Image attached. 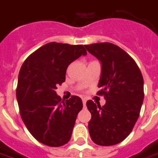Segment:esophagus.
<instances>
[{
  "label": "esophagus",
  "instance_id": "esophagus-1",
  "mask_svg": "<svg viewBox=\"0 0 158 158\" xmlns=\"http://www.w3.org/2000/svg\"><path fill=\"white\" fill-rule=\"evenodd\" d=\"M82 101H83V105H84V106H85V104H86V99H85V98H83V99H82Z\"/></svg>",
  "mask_w": 158,
  "mask_h": 158
}]
</instances>
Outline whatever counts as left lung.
<instances>
[{
    "label": "left lung",
    "mask_w": 158,
    "mask_h": 158,
    "mask_svg": "<svg viewBox=\"0 0 158 158\" xmlns=\"http://www.w3.org/2000/svg\"><path fill=\"white\" fill-rule=\"evenodd\" d=\"M86 50L101 63L98 95L106 105L88 100L92 114L88 123L90 137L102 146L119 143L131 132L142 107L143 79L137 63L122 48L112 43L85 45Z\"/></svg>",
    "instance_id": "8db88e82"
}]
</instances>
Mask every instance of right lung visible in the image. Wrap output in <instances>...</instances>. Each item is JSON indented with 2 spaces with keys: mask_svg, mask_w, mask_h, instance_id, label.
Returning a JSON list of instances; mask_svg holds the SVG:
<instances>
[{
  "mask_svg": "<svg viewBox=\"0 0 158 158\" xmlns=\"http://www.w3.org/2000/svg\"><path fill=\"white\" fill-rule=\"evenodd\" d=\"M86 53L82 45L50 42L30 54L21 65L16 89L20 117L43 144L59 147L70 140L83 103L78 96L61 101L55 90L65 82L68 65Z\"/></svg>",
  "mask_w": 158,
  "mask_h": 158,
  "instance_id": "obj_1",
  "label": "right lung"
}]
</instances>
